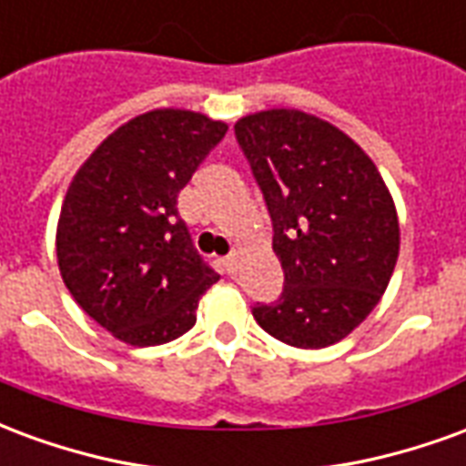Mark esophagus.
Returning <instances> with one entry per match:
<instances>
[{
	"label": "esophagus",
	"instance_id": "esophagus-1",
	"mask_svg": "<svg viewBox=\"0 0 466 466\" xmlns=\"http://www.w3.org/2000/svg\"><path fill=\"white\" fill-rule=\"evenodd\" d=\"M222 267H224V272H227V274H237V269H239V259H237V254H229V257H224Z\"/></svg>",
	"mask_w": 466,
	"mask_h": 466
}]
</instances>
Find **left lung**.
Wrapping results in <instances>:
<instances>
[{
	"label": "left lung",
	"mask_w": 466,
	"mask_h": 466,
	"mask_svg": "<svg viewBox=\"0 0 466 466\" xmlns=\"http://www.w3.org/2000/svg\"><path fill=\"white\" fill-rule=\"evenodd\" d=\"M274 227L284 292L257 304L274 339L322 350L380 304L400 257V219L380 169L351 137L299 109H264L234 124Z\"/></svg>",
	"instance_id": "1"
}]
</instances>
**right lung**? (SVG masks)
Instances as JSON below:
<instances>
[{
	"label": "right lung",
	"mask_w": 466,
	"mask_h": 466,
	"mask_svg": "<svg viewBox=\"0 0 466 466\" xmlns=\"http://www.w3.org/2000/svg\"><path fill=\"white\" fill-rule=\"evenodd\" d=\"M224 134L227 124L199 112L152 109L76 169L56 224L59 274L119 342L154 347L189 332L219 279L194 249L177 197Z\"/></svg>",
	"instance_id": "1"
}]
</instances>
